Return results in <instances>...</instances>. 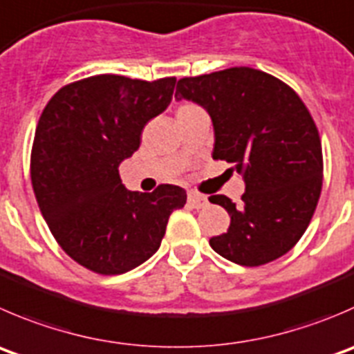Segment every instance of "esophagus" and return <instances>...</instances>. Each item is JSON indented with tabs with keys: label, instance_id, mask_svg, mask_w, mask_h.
Wrapping results in <instances>:
<instances>
[{
	"label": "esophagus",
	"instance_id": "34e87169",
	"mask_svg": "<svg viewBox=\"0 0 354 354\" xmlns=\"http://www.w3.org/2000/svg\"><path fill=\"white\" fill-rule=\"evenodd\" d=\"M188 204H190L192 207H195V209L205 207V205L209 204L207 195L198 194V192H195V190H190V192H188Z\"/></svg>",
	"mask_w": 354,
	"mask_h": 354
}]
</instances>
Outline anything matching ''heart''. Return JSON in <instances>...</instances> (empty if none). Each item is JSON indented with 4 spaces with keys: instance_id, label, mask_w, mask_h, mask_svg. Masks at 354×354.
I'll return each instance as SVG.
<instances>
[{
    "instance_id": "heart-1",
    "label": "heart",
    "mask_w": 354,
    "mask_h": 354,
    "mask_svg": "<svg viewBox=\"0 0 354 354\" xmlns=\"http://www.w3.org/2000/svg\"><path fill=\"white\" fill-rule=\"evenodd\" d=\"M197 107V105H194V104H181L180 107H178V111H176V115L178 114H183V112H188V111H192V109H195Z\"/></svg>"
}]
</instances>
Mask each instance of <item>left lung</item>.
I'll use <instances>...</instances> for the list:
<instances>
[{
  "label": "left lung",
  "instance_id": "8db88e82",
  "mask_svg": "<svg viewBox=\"0 0 354 354\" xmlns=\"http://www.w3.org/2000/svg\"><path fill=\"white\" fill-rule=\"evenodd\" d=\"M174 98L209 112L212 159L230 162L245 181L240 205L209 197L232 218L228 232L209 240L212 249L242 266L289 252L313 218L324 181L320 135L299 95L275 75L232 67L180 79Z\"/></svg>",
  "mask_w": 354,
  "mask_h": 354
}]
</instances>
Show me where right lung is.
Segmentation results:
<instances>
[{"mask_svg": "<svg viewBox=\"0 0 354 354\" xmlns=\"http://www.w3.org/2000/svg\"><path fill=\"white\" fill-rule=\"evenodd\" d=\"M174 84L176 77L91 75L60 88L41 114L30 150L34 195L58 245L90 272L121 275L145 263L171 212L187 204L176 185L140 194L119 176Z\"/></svg>", "mask_w": 354, "mask_h": 354, "instance_id": "add662e5", "label": "right lung"}]
</instances>
